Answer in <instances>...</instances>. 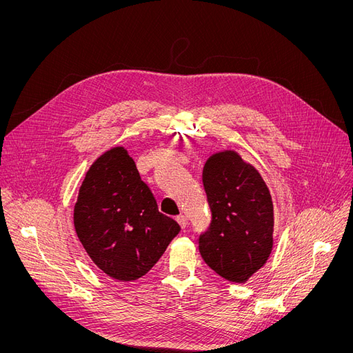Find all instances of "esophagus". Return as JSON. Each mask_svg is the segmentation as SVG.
Returning a JSON list of instances; mask_svg holds the SVG:
<instances>
[{"instance_id": "1", "label": "esophagus", "mask_w": 353, "mask_h": 353, "mask_svg": "<svg viewBox=\"0 0 353 353\" xmlns=\"http://www.w3.org/2000/svg\"><path fill=\"white\" fill-rule=\"evenodd\" d=\"M176 220H177V223L180 225L181 229H186V226H188V217H186V216L180 214V216L176 217Z\"/></svg>"}]
</instances>
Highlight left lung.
<instances>
[{"mask_svg":"<svg viewBox=\"0 0 353 353\" xmlns=\"http://www.w3.org/2000/svg\"><path fill=\"white\" fill-rule=\"evenodd\" d=\"M203 186L212 210L209 229L199 237L200 254L229 282L245 283L273 248V203L254 167L233 150L210 156Z\"/></svg>","mask_w":353,"mask_h":353,"instance_id":"8db88e82","label":"left lung"}]
</instances>
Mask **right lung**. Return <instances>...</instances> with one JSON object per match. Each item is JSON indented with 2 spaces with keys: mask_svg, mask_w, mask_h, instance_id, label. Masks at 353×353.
I'll return each instance as SVG.
<instances>
[{
  "mask_svg": "<svg viewBox=\"0 0 353 353\" xmlns=\"http://www.w3.org/2000/svg\"><path fill=\"white\" fill-rule=\"evenodd\" d=\"M74 228L91 261L121 282L144 276L180 232L176 220L159 212L124 147L91 164L74 206Z\"/></svg>",
  "mask_w": 353,
  "mask_h": 353,
  "instance_id": "right-lung-1",
  "label": "right lung"
}]
</instances>
